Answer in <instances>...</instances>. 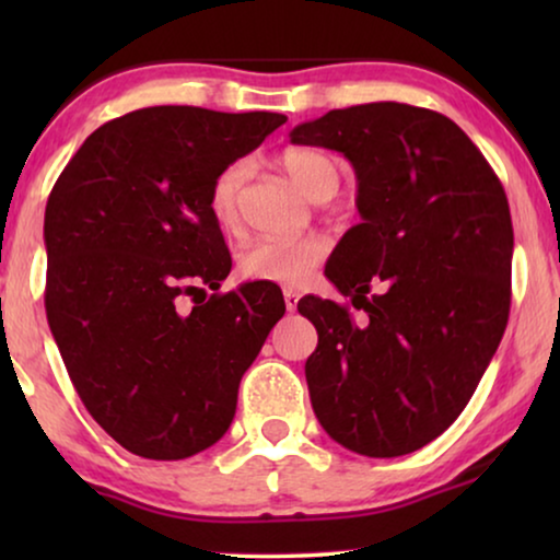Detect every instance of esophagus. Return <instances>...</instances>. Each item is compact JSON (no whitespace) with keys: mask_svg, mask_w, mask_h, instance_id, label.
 <instances>
[{"mask_svg":"<svg viewBox=\"0 0 560 560\" xmlns=\"http://www.w3.org/2000/svg\"><path fill=\"white\" fill-rule=\"evenodd\" d=\"M282 298H285V308L295 311L298 301H301V293H298L295 288H282Z\"/></svg>","mask_w":560,"mask_h":560,"instance_id":"esophagus-1","label":"esophagus"}]
</instances>
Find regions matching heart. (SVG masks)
Segmentation results:
<instances>
[{"label": "heart", "mask_w": 560, "mask_h": 560, "mask_svg": "<svg viewBox=\"0 0 560 560\" xmlns=\"http://www.w3.org/2000/svg\"><path fill=\"white\" fill-rule=\"evenodd\" d=\"M285 171L298 188L313 201L334 196L339 188L341 173L334 158L318 150L293 148L280 158ZM249 175L247 160H234L221 167L209 188V209L219 226L232 229L240 219V194ZM328 242L324 236H301V240H280V236H262L249 242L240 255V272L247 280L285 282L295 285L303 282L326 257Z\"/></svg>", "instance_id": "heart-1"}]
</instances>
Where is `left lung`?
I'll return each mask as SVG.
<instances>
[{
    "label": "left lung",
    "mask_w": 560,
    "mask_h": 560,
    "mask_svg": "<svg viewBox=\"0 0 560 560\" xmlns=\"http://www.w3.org/2000/svg\"><path fill=\"white\" fill-rule=\"evenodd\" d=\"M290 142L349 160L362 217L326 278L370 320L354 324L316 295L298 303L318 331L305 362L313 412L354 454H412L462 416L502 341L515 244L508 196L464 129L420 106L334 109Z\"/></svg>",
    "instance_id": "1"
}]
</instances>
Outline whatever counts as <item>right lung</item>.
<instances>
[{"label": "right lung", "mask_w": 560, "mask_h": 560, "mask_svg": "<svg viewBox=\"0 0 560 560\" xmlns=\"http://www.w3.org/2000/svg\"><path fill=\"white\" fill-rule=\"evenodd\" d=\"M285 121L201 106L129 112L89 135L50 190L52 339L91 418L137 456L178 462L213 446L285 313L257 282L206 301L232 270L211 180ZM183 294L195 295L188 314Z\"/></svg>", "instance_id": "right-lung-1"}]
</instances>
